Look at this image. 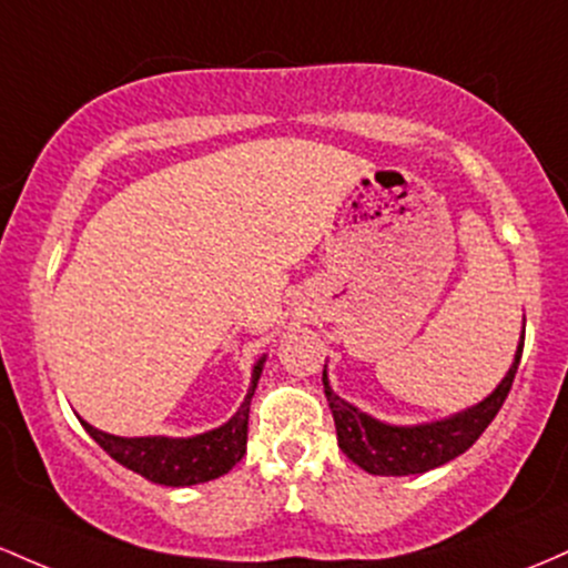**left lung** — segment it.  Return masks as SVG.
I'll return each mask as SVG.
<instances>
[{"instance_id": "obj_1", "label": "left lung", "mask_w": 568, "mask_h": 568, "mask_svg": "<svg viewBox=\"0 0 568 568\" xmlns=\"http://www.w3.org/2000/svg\"><path fill=\"white\" fill-rule=\"evenodd\" d=\"M520 354H524V341H520L518 354H515V362L505 381L480 405L469 407V410L458 413L454 418H445V422L422 426H388L375 422V418L356 410L354 405L343 403L329 388L327 373H324V394H327V403L333 407L337 445H341L343 454L369 475H422L439 467V464H448L450 458L473 448L475 439L488 429L499 407L505 405L515 373H518Z\"/></svg>"}]
</instances>
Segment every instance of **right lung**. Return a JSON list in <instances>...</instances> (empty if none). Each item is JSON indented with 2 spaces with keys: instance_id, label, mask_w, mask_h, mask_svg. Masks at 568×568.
<instances>
[{
  "instance_id": "1",
  "label": "right lung",
  "mask_w": 568,
  "mask_h": 568,
  "mask_svg": "<svg viewBox=\"0 0 568 568\" xmlns=\"http://www.w3.org/2000/svg\"><path fill=\"white\" fill-rule=\"evenodd\" d=\"M260 373H263V359L257 362L252 373V386L246 394L244 405L239 413L220 429L206 432V435L171 439V437H114L106 432L93 429L91 424L82 422L85 432L101 448L110 454L114 462L129 467L131 473L146 477L161 486L182 488L195 486V483L214 480V477L227 475L241 456L246 454V432H250V405L252 394L257 388Z\"/></svg>"
}]
</instances>
